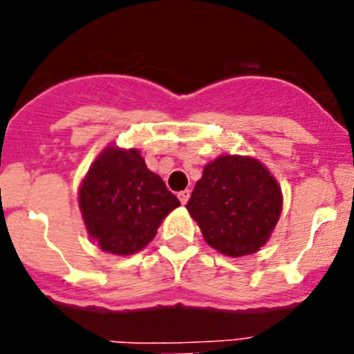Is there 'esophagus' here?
I'll list each match as a JSON object with an SVG mask.
<instances>
[{
    "mask_svg": "<svg viewBox=\"0 0 354 354\" xmlns=\"http://www.w3.org/2000/svg\"><path fill=\"white\" fill-rule=\"evenodd\" d=\"M178 198H180V202L183 203H187L188 202V198H190V190H183V192H180V194H178Z\"/></svg>",
    "mask_w": 354,
    "mask_h": 354,
    "instance_id": "obj_1",
    "label": "esophagus"
}]
</instances>
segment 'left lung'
Returning a JSON list of instances; mask_svg holds the SVG:
<instances>
[{"label": "left lung", "instance_id": "left-lung-1", "mask_svg": "<svg viewBox=\"0 0 354 354\" xmlns=\"http://www.w3.org/2000/svg\"><path fill=\"white\" fill-rule=\"evenodd\" d=\"M187 209L212 248L243 257L267 243L279 221L283 195L259 160L221 156L203 167Z\"/></svg>", "mask_w": 354, "mask_h": 354}]
</instances>
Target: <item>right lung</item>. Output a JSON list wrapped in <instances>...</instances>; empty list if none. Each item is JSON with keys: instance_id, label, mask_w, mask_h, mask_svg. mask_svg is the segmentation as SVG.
Segmentation results:
<instances>
[{"instance_id": "obj_1", "label": "right lung", "mask_w": 354, "mask_h": 354, "mask_svg": "<svg viewBox=\"0 0 354 354\" xmlns=\"http://www.w3.org/2000/svg\"><path fill=\"white\" fill-rule=\"evenodd\" d=\"M88 234L104 252L131 255L156 236L160 221L180 205L138 151L106 149L80 187Z\"/></svg>"}]
</instances>
